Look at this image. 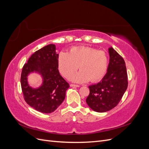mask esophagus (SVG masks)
I'll list each match as a JSON object with an SVG mask.
<instances>
[{
  "label": "esophagus",
  "instance_id": "34e87169",
  "mask_svg": "<svg viewBox=\"0 0 149 149\" xmlns=\"http://www.w3.org/2000/svg\"><path fill=\"white\" fill-rule=\"evenodd\" d=\"M70 86H71V87H76V88H78V87H79V85L71 84H70Z\"/></svg>",
  "mask_w": 149,
  "mask_h": 149
}]
</instances>
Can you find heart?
I'll return each instance as SVG.
<instances>
[{
    "instance_id": "heart-1",
    "label": "heart",
    "mask_w": 149,
    "mask_h": 149,
    "mask_svg": "<svg viewBox=\"0 0 149 149\" xmlns=\"http://www.w3.org/2000/svg\"><path fill=\"white\" fill-rule=\"evenodd\" d=\"M57 61L60 72L68 79L79 68L80 71L71 78L77 83L89 80L95 82L101 79L108 66V57L104 52L84 46L71 48L68 53L60 52Z\"/></svg>"
}]
</instances>
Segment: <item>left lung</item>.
Segmentation results:
<instances>
[{"label": "left lung", "instance_id": "left-lung-1", "mask_svg": "<svg viewBox=\"0 0 149 149\" xmlns=\"http://www.w3.org/2000/svg\"><path fill=\"white\" fill-rule=\"evenodd\" d=\"M109 63L101 81L90 85L86 103L92 110L105 112L118 104L127 88V73L124 59L115 49L108 48Z\"/></svg>", "mask_w": 149, "mask_h": 149}]
</instances>
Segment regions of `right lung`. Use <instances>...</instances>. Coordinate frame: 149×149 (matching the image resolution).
Returning <instances> with one entry per match:
<instances>
[{
	"label": "right lung",
	"mask_w": 149,
	"mask_h": 149,
	"mask_svg": "<svg viewBox=\"0 0 149 149\" xmlns=\"http://www.w3.org/2000/svg\"><path fill=\"white\" fill-rule=\"evenodd\" d=\"M56 46L49 44L35 52L24 65L21 74V86L25 101L42 113L55 111L64 101L70 86L60 75L58 66ZM32 73L40 75L42 82L33 88L29 84L28 76Z\"/></svg>",
	"instance_id": "right-lung-1"
}]
</instances>
